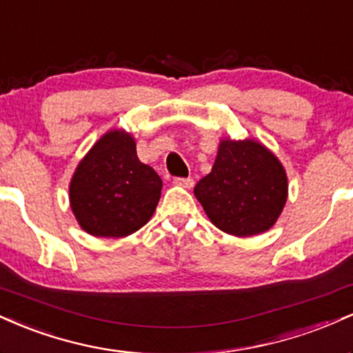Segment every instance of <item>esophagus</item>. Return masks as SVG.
Instances as JSON below:
<instances>
[{
    "label": "esophagus",
    "mask_w": 353,
    "mask_h": 353,
    "mask_svg": "<svg viewBox=\"0 0 353 353\" xmlns=\"http://www.w3.org/2000/svg\"><path fill=\"white\" fill-rule=\"evenodd\" d=\"M173 183H175L176 186H181V188H193L194 185V180L193 178H175L173 180Z\"/></svg>",
    "instance_id": "esophagus-1"
}]
</instances>
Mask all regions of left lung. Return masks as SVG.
<instances>
[{
  "label": "left lung",
  "instance_id": "obj_1",
  "mask_svg": "<svg viewBox=\"0 0 353 353\" xmlns=\"http://www.w3.org/2000/svg\"><path fill=\"white\" fill-rule=\"evenodd\" d=\"M288 190V173L266 145L221 139L213 168L194 186V196L218 230L250 238L276 225Z\"/></svg>",
  "mask_w": 353,
  "mask_h": 353
}]
</instances>
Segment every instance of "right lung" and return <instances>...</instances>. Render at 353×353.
<instances>
[{"instance_id":"right-lung-1","label":"right lung","mask_w":353,"mask_h":353,"mask_svg":"<svg viewBox=\"0 0 353 353\" xmlns=\"http://www.w3.org/2000/svg\"><path fill=\"white\" fill-rule=\"evenodd\" d=\"M161 178L137 157L134 135L112 128L79 161L69 203L79 226L95 238H123L147 225L161 194Z\"/></svg>"}]
</instances>
